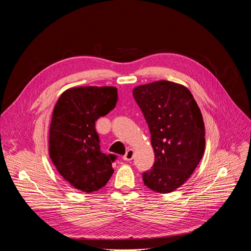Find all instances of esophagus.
<instances>
[{"instance_id":"1","label":"esophagus","mask_w":251,"mask_h":251,"mask_svg":"<svg viewBox=\"0 0 251 251\" xmlns=\"http://www.w3.org/2000/svg\"><path fill=\"white\" fill-rule=\"evenodd\" d=\"M133 155H134V151H133L132 149H129V150L126 151L125 155L123 156V159H124V161L129 162V161H131V160L133 159Z\"/></svg>"}]
</instances>
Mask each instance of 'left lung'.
I'll return each instance as SVG.
<instances>
[{
    "instance_id": "1",
    "label": "left lung",
    "mask_w": 251,
    "mask_h": 251,
    "mask_svg": "<svg viewBox=\"0 0 251 251\" xmlns=\"http://www.w3.org/2000/svg\"><path fill=\"white\" fill-rule=\"evenodd\" d=\"M133 97L149 125L154 151L151 169L142 174L144 185L172 192L190 178L203 155L201 109L187 87L167 80L136 86Z\"/></svg>"
}]
</instances>
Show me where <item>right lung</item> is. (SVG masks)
I'll use <instances>...</instances> for the list:
<instances>
[{"instance_id":"right-lung-1","label":"right lung","mask_w":251,"mask_h":251,"mask_svg":"<svg viewBox=\"0 0 251 251\" xmlns=\"http://www.w3.org/2000/svg\"><path fill=\"white\" fill-rule=\"evenodd\" d=\"M118 100L114 86L69 88L59 98L50 126L49 152L60 175L74 188L94 192L114 173L115 154L100 151L96 121Z\"/></svg>"}]
</instances>
